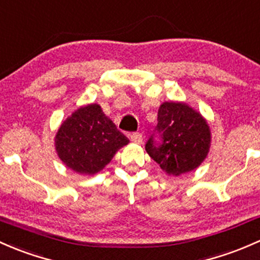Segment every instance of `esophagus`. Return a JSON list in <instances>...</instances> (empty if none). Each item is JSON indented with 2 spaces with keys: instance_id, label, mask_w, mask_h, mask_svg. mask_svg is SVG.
<instances>
[{
  "instance_id": "1",
  "label": "esophagus",
  "mask_w": 260,
  "mask_h": 260,
  "mask_svg": "<svg viewBox=\"0 0 260 260\" xmlns=\"http://www.w3.org/2000/svg\"><path fill=\"white\" fill-rule=\"evenodd\" d=\"M131 141L135 142V143H142L143 142V135L139 132H135L131 135Z\"/></svg>"
}]
</instances>
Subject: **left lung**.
I'll list each match as a JSON object with an SVG mask.
<instances>
[{
	"label": "left lung",
	"mask_w": 260,
	"mask_h": 260,
	"mask_svg": "<svg viewBox=\"0 0 260 260\" xmlns=\"http://www.w3.org/2000/svg\"><path fill=\"white\" fill-rule=\"evenodd\" d=\"M160 142L151 136L146 143L149 157L169 176H180L198 168L210 147V129L201 113L182 102H165L158 109Z\"/></svg>",
	"instance_id": "8db88e82"
}]
</instances>
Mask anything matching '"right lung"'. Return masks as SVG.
I'll list each match as a JSON object with an SVG mask.
<instances>
[{
    "label": "right lung",
    "mask_w": 260,
    "mask_h": 260,
    "mask_svg": "<svg viewBox=\"0 0 260 260\" xmlns=\"http://www.w3.org/2000/svg\"><path fill=\"white\" fill-rule=\"evenodd\" d=\"M128 142L101 106L93 103L78 108L62 123L54 146L66 167L80 174H94Z\"/></svg>",
    "instance_id": "obj_1"
}]
</instances>
